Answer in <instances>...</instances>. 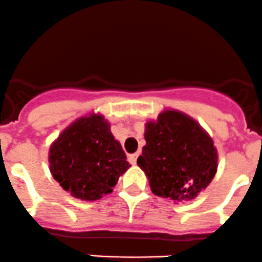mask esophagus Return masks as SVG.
Returning a JSON list of instances; mask_svg holds the SVG:
<instances>
[{
	"instance_id": "34e87169",
	"label": "esophagus",
	"mask_w": 262,
	"mask_h": 262,
	"mask_svg": "<svg viewBox=\"0 0 262 262\" xmlns=\"http://www.w3.org/2000/svg\"><path fill=\"white\" fill-rule=\"evenodd\" d=\"M137 157H139V152H135V154H131L128 155V162L131 163V164H136V160H137Z\"/></svg>"
}]
</instances>
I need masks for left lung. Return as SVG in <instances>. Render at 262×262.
I'll use <instances>...</instances> for the list:
<instances>
[{
  "label": "left lung",
  "mask_w": 262,
  "mask_h": 262,
  "mask_svg": "<svg viewBox=\"0 0 262 262\" xmlns=\"http://www.w3.org/2000/svg\"><path fill=\"white\" fill-rule=\"evenodd\" d=\"M142 155L137 165L152 193L174 203L191 201L205 190L218 169L213 139L193 118L167 110L145 125Z\"/></svg>",
  "instance_id": "8db88e82"
}]
</instances>
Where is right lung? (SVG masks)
Returning a JSON list of instances; mask_svg holds the SVG:
<instances>
[{"label": "right lung", "instance_id": "obj_1", "mask_svg": "<svg viewBox=\"0 0 262 262\" xmlns=\"http://www.w3.org/2000/svg\"><path fill=\"white\" fill-rule=\"evenodd\" d=\"M54 180L74 198L94 201L112 188L131 167L111 125L99 113L84 116L64 128L49 149Z\"/></svg>", "mask_w": 262, "mask_h": 262}]
</instances>
